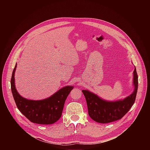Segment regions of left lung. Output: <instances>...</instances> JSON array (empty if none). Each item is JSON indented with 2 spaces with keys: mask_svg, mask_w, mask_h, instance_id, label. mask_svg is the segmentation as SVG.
Instances as JSON below:
<instances>
[{
  "mask_svg": "<svg viewBox=\"0 0 150 150\" xmlns=\"http://www.w3.org/2000/svg\"><path fill=\"white\" fill-rule=\"evenodd\" d=\"M138 84V75L135 67L133 80L134 90L131 95L124 99L109 101L100 98L88 90H82L86 99L90 117L95 122L101 123H108L122 118L129 112L135 101Z\"/></svg>",
  "mask_w": 150,
  "mask_h": 150,
  "instance_id": "obj_1",
  "label": "left lung"
}]
</instances>
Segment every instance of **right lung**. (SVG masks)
<instances>
[{
    "label": "right lung",
    "mask_w": 150,
    "mask_h": 150,
    "mask_svg": "<svg viewBox=\"0 0 150 150\" xmlns=\"http://www.w3.org/2000/svg\"><path fill=\"white\" fill-rule=\"evenodd\" d=\"M16 64L12 72L11 85L12 95L19 110L30 121L41 125H50L61 117L65 100L73 86L63 87L44 100H32L25 98L18 93L15 84V72Z\"/></svg>",
    "instance_id": "1"
}]
</instances>
